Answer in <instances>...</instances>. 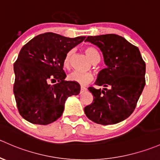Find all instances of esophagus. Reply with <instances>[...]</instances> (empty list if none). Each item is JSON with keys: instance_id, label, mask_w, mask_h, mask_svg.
Segmentation results:
<instances>
[{"instance_id": "34e87169", "label": "esophagus", "mask_w": 160, "mask_h": 160, "mask_svg": "<svg viewBox=\"0 0 160 160\" xmlns=\"http://www.w3.org/2000/svg\"><path fill=\"white\" fill-rule=\"evenodd\" d=\"M86 91H87L86 88H85V87H83V86L81 87V91H80V93L81 94L83 93V92H86Z\"/></svg>"}]
</instances>
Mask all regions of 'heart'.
I'll return each mask as SVG.
<instances>
[{
  "label": "heart",
  "instance_id": "obj_1",
  "mask_svg": "<svg viewBox=\"0 0 160 160\" xmlns=\"http://www.w3.org/2000/svg\"><path fill=\"white\" fill-rule=\"evenodd\" d=\"M72 52V50H70L69 52H68L66 57H65L63 64H64V66L66 68H68L69 67ZM85 52L87 55L88 57L89 58V59L92 61V62H93L94 64L96 62H98L100 58H99L98 52V51L95 49H94L93 47H86L85 49ZM68 78H69L70 80L72 81V82L79 83L81 85H87L89 82L93 81L94 75L90 72L84 73L80 72H74L70 74Z\"/></svg>",
  "mask_w": 160,
  "mask_h": 160
}]
</instances>
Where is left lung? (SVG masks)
<instances>
[{"instance_id": "left-lung-1", "label": "left lung", "mask_w": 160, "mask_h": 160, "mask_svg": "<svg viewBox=\"0 0 160 160\" xmlns=\"http://www.w3.org/2000/svg\"><path fill=\"white\" fill-rule=\"evenodd\" d=\"M100 49L107 68L101 70L95 85L88 88L93 102L84 109L91 121L102 125L124 121L134 111L144 86L146 64L137 46L116 34L88 37Z\"/></svg>"}]
</instances>
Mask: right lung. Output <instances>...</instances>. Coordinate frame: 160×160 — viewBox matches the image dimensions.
<instances>
[{"instance_id":"obj_1","label":"right lung","mask_w":160,"mask_h":160,"mask_svg":"<svg viewBox=\"0 0 160 160\" xmlns=\"http://www.w3.org/2000/svg\"><path fill=\"white\" fill-rule=\"evenodd\" d=\"M85 39L45 32L22 47L13 65V94L26 121L40 125L52 123L62 114L67 98L79 94V84L65 80L63 62L68 52Z\"/></svg>"}]
</instances>
